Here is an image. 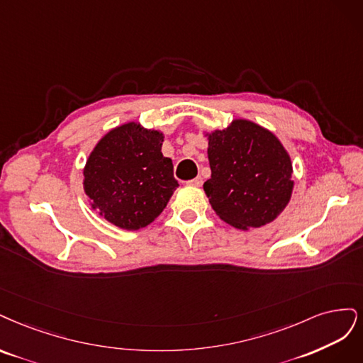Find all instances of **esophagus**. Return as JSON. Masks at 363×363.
I'll return each instance as SVG.
<instances>
[{
    "mask_svg": "<svg viewBox=\"0 0 363 363\" xmlns=\"http://www.w3.org/2000/svg\"><path fill=\"white\" fill-rule=\"evenodd\" d=\"M202 178L199 177V178H194V179H191V181H186V185H190V186H202Z\"/></svg>",
    "mask_w": 363,
    "mask_h": 363,
    "instance_id": "1",
    "label": "esophagus"
}]
</instances>
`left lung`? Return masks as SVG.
Masks as SVG:
<instances>
[{
  "label": "left lung",
  "instance_id": "left-lung-1",
  "mask_svg": "<svg viewBox=\"0 0 363 363\" xmlns=\"http://www.w3.org/2000/svg\"><path fill=\"white\" fill-rule=\"evenodd\" d=\"M206 135L211 178L203 190L216 214L242 230L273 221L288 205L294 186L284 145L273 133L245 119Z\"/></svg>",
  "mask_w": 363,
  "mask_h": 363
}]
</instances>
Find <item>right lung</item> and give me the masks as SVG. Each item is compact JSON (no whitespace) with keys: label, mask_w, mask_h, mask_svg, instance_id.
<instances>
[{"label":"right lung","mask_w":363,"mask_h":363,"mask_svg":"<svg viewBox=\"0 0 363 363\" xmlns=\"http://www.w3.org/2000/svg\"><path fill=\"white\" fill-rule=\"evenodd\" d=\"M164 135L128 122L105 134L87 158L84 191L91 208L111 225L137 230L152 223L179 185L172 160L162 157Z\"/></svg>","instance_id":"obj_1"}]
</instances>
